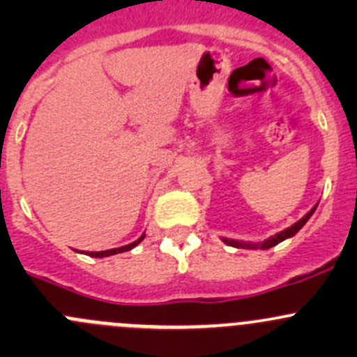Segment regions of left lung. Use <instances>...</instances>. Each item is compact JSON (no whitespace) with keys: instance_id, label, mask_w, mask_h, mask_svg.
I'll use <instances>...</instances> for the list:
<instances>
[{"instance_id":"1","label":"left lung","mask_w":357,"mask_h":357,"mask_svg":"<svg viewBox=\"0 0 357 357\" xmlns=\"http://www.w3.org/2000/svg\"><path fill=\"white\" fill-rule=\"evenodd\" d=\"M316 207H318V204H316L314 207H312L311 211H309L307 214L304 215V218H302V219H298V221L295 222V225H291L290 228H287V229H283V231L276 233V235L269 236L268 240H264V242H261V243L238 242V240H231V238H222V242H225L226 245H231V247H236V248H262V250H266V248H271V247L278 245V243H280V242H283V240H287V238H290V236H294L295 233H297L298 229H301L302 226H304L305 222L309 221V218H311V215L314 214Z\"/></svg>"}]
</instances>
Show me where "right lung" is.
<instances>
[{
  "instance_id": "obj_1",
  "label": "right lung",
  "mask_w": 357,
  "mask_h": 357,
  "mask_svg": "<svg viewBox=\"0 0 357 357\" xmlns=\"http://www.w3.org/2000/svg\"><path fill=\"white\" fill-rule=\"evenodd\" d=\"M143 238H145V233H143V235L139 236V238L136 240V242L129 243V245L119 247V248H110V250H102V252H88V254H86V255H91V257H109V255L121 254V252H128V250H131V248H135L136 245H138V243L142 242Z\"/></svg>"
}]
</instances>
